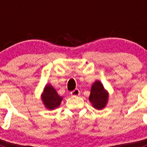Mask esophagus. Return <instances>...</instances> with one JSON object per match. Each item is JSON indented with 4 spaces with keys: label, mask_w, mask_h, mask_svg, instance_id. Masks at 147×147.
I'll list each match as a JSON object with an SVG mask.
<instances>
[{
    "label": "esophagus",
    "mask_w": 147,
    "mask_h": 147,
    "mask_svg": "<svg viewBox=\"0 0 147 147\" xmlns=\"http://www.w3.org/2000/svg\"><path fill=\"white\" fill-rule=\"evenodd\" d=\"M71 96H79L80 94V91L79 89H75L74 90H73L72 92H71Z\"/></svg>",
    "instance_id": "esophagus-1"
}]
</instances>
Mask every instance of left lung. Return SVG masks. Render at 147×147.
I'll return each instance as SVG.
<instances>
[{
    "label": "left lung",
    "instance_id": "8db88e82",
    "mask_svg": "<svg viewBox=\"0 0 147 147\" xmlns=\"http://www.w3.org/2000/svg\"><path fill=\"white\" fill-rule=\"evenodd\" d=\"M90 102L96 110H102L108 102V93L104 88L102 83L97 80L93 84L89 96Z\"/></svg>",
    "mask_w": 147,
    "mask_h": 147
}]
</instances>
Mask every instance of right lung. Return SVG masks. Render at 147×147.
<instances>
[{
	"mask_svg": "<svg viewBox=\"0 0 147 147\" xmlns=\"http://www.w3.org/2000/svg\"><path fill=\"white\" fill-rule=\"evenodd\" d=\"M42 100L45 107L52 110L60 105L62 97L58 95L52 85H46L42 94Z\"/></svg>",
	"mask_w": 147,
	"mask_h": 147,
	"instance_id": "obj_1",
	"label": "right lung"
}]
</instances>
